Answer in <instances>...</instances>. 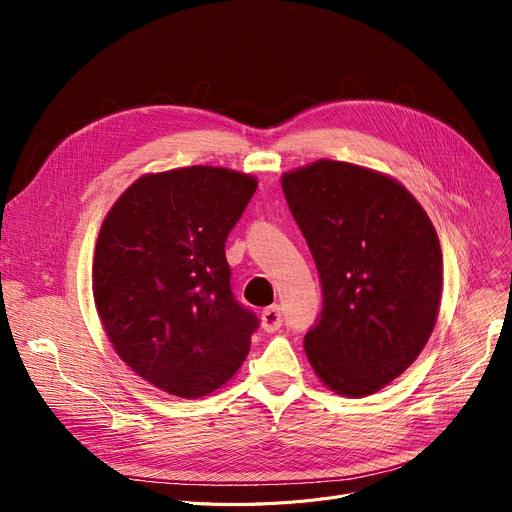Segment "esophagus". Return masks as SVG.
<instances>
[{
    "label": "esophagus",
    "mask_w": 512,
    "mask_h": 512,
    "mask_svg": "<svg viewBox=\"0 0 512 512\" xmlns=\"http://www.w3.org/2000/svg\"><path fill=\"white\" fill-rule=\"evenodd\" d=\"M261 326L267 334H274L282 328V309L278 305H272L267 307L263 313H261Z\"/></svg>",
    "instance_id": "1"
}]
</instances>
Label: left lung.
<instances>
[{"mask_svg":"<svg viewBox=\"0 0 512 512\" xmlns=\"http://www.w3.org/2000/svg\"><path fill=\"white\" fill-rule=\"evenodd\" d=\"M321 284L305 336L319 380L365 396L396 380L423 351L442 294V249L423 207L396 180L319 159L282 176Z\"/></svg>","mask_w":512,"mask_h":512,"instance_id":"left-lung-1","label":"left lung"}]
</instances>
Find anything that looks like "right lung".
Returning <instances> with one entry per match:
<instances>
[{
    "label": "right lung",
    "mask_w": 512,
    "mask_h": 512,
    "mask_svg": "<svg viewBox=\"0 0 512 512\" xmlns=\"http://www.w3.org/2000/svg\"><path fill=\"white\" fill-rule=\"evenodd\" d=\"M257 180L191 166L149 174L116 201L93 259V297L120 359L182 398L224 386L247 359L257 315L232 292L226 240Z\"/></svg>",
    "instance_id": "add662e5"
}]
</instances>
